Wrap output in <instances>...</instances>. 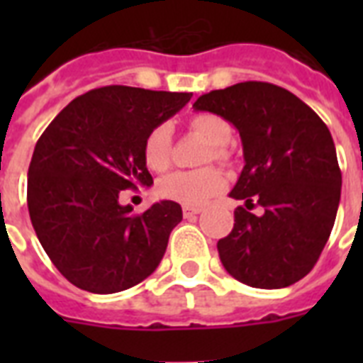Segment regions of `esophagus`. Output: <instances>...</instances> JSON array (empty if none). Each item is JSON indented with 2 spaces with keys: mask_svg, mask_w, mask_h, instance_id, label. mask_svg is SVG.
<instances>
[{
  "mask_svg": "<svg viewBox=\"0 0 363 363\" xmlns=\"http://www.w3.org/2000/svg\"><path fill=\"white\" fill-rule=\"evenodd\" d=\"M201 213V209L199 207H188V205H184L182 207V215H184V218H192V216L199 215Z\"/></svg>",
  "mask_w": 363,
  "mask_h": 363,
  "instance_id": "obj_1",
  "label": "esophagus"
}]
</instances>
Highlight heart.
I'll list each match as a JSON object with an SVG mask.
<instances>
[{"mask_svg":"<svg viewBox=\"0 0 363 363\" xmlns=\"http://www.w3.org/2000/svg\"><path fill=\"white\" fill-rule=\"evenodd\" d=\"M190 125L213 145V158L224 160V148L232 139V125L222 116L211 113H199L192 116ZM143 160L150 171L167 169L171 162V124L160 122L148 131L143 141ZM224 188V177L216 167H203L194 171H173L158 182V194L188 207H201L209 199L220 194Z\"/></svg>","mask_w":363,"mask_h":363,"instance_id":"heart-1","label":"heart"}]
</instances>
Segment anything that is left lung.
Masks as SVG:
<instances>
[{
	"mask_svg": "<svg viewBox=\"0 0 363 363\" xmlns=\"http://www.w3.org/2000/svg\"><path fill=\"white\" fill-rule=\"evenodd\" d=\"M196 111H209L235 125L245 167L230 192L235 224L218 241L222 265L254 288H286L303 279L332 233L341 169L332 133L298 96L269 82H239L199 96Z\"/></svg>",
	"mask_w": 363,
	"mask_h": 363,
	"instance_id": "1",
	"label": "left lung"
}]
</instances>
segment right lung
<instances>
[{"label": "right lung", "instance_id": "right-lung-1", "mask_svg": "<svg viewBox=\"0 0 363 363\" xmlns=\"http://www.w3.org/2000/svg\"><path fill=\"white\" fill-rule=\"evenodd\" d=\"M188 92L104 86L71 101L43 131L28 169V209L56 269L81 290L115 294L152 275L182 220L169 199L143 215L118 196L150 186L143 141Z\"/></svg>", "mask_w": 363, "mask_h": 363}]
</instances>
